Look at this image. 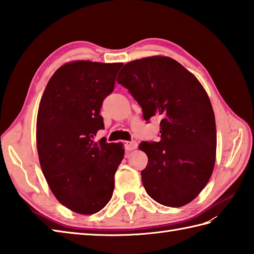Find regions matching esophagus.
<instances>
[{"label":"esophagus","mask_w":254,"mask_h":254,"mask_svg":"<svg viewBox=\"0 0 254 254\" xmlns=\"http://www.w3.org/2000/svg\"><path fill=\"white\" fill-rule=\"evenodd\" d=\"M124 145H125L126 151L130 152V151H132L134 149H137L138 143L134 141V140H131V141H124Z\"/></svg>","instance_id":"esophagus-1"}]
</instances>
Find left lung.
I'll return each mask as SVG.
<instances>
[{
    "label": "left lung",
    "instance_id": "left-lung-1",
    "mask_svg": "<svg viewBox=\"0 0 254 254\" xmlns=\"http://www.w3.org/2000/svg\"><path fill=\"white\" fill-rule=\"evenodd\" d=\"M117 82L141 106L143 118L160 116L159 142L142 141L148 155L143 187L165 206L188 204L210 179L216 154L215 116L199 80L167 56L129 62Z\"/></svg>",
    "mask_w": 254,
    "mask_h": 254
}]
</instances>
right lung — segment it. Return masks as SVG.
Wrapping results in <instances>:
<instances>
[{
  "instance_id": "obj_1",
  "label": "right lung",
  "mask_w": 254,
  "mask_h": 254,
  "mask_svg": "<svg viewBox=\"0 0 254 254\" xmlns=\"http://www.w3.org/2000/svg\"><path fill=\"white\" fill-rule=\"evenodd\" d=\"M123 63L70 62L49 80L39 105V161L55 198L78 214H94L109 203L123 143L94 141L104 128L100 115L114 90Z\"/></svg>"
}]
</instances>
